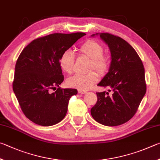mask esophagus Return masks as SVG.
Instances as JSON below:
<instances>
[{
	"label": "esophagus",
	"mask_w": 160,
	"mask_h": 160,
	"mask_svg": "<svg viewBox=\"0 0 160 160\" xmlns=\"http://www.w3.org/2000/svg\"><path fill=\"white\" fill-rule=\"evenodd\" d=\"M78 93H81V94H85L86 93V91H85V90H81V89H78Z\"/></svg>",
	"instance_id": "1"
}]
</instances>
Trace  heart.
<instances>
[{
	"label": "heart",
	"instance_id": "obj_1",
	"mask_svg": "<svg viewBox=\"0 0 160 160\" xmlns=\"http://www.w3.org/2000/svg\"><path fill=\"white\" fill-rule=\"evenodd\" d=\"M78 52L85 57L91 59L89 70L95 69L100 74L104 75L110 67L111 59L110 56L103 54L104 47L95 40H88L79 46ZM74 54L71 50H66L62 53L59 64L61 69L67 74H72L74 69ZM98 80V74L91 71L86 74H75L67 78V85L69 87L87 90Z\"/></svg>",
	"mask_w": 160,
	"mask_h": 160
}]
</instances>
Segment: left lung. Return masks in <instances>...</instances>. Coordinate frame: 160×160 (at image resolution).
I'll return each instance as SVG.
<instances>
[{
  "label": "left lung",
  "mask_w": 160,
  "mask_h": 160,
  "mask_svg": "<svg viewBox=\"0 0 160 160\" xmlns=\"http://www.w3.org/2000/svg\"><path fill=\"white\" fill-rule=\"evenodd\" d=\"M99 35L110 48L112 61L108 73L98 86L109 87L112 94L96 93L97 102L91 114L100 124L114 127L128 122L138 110L146 92L145 69L138 53L124 39L109 33Z\"/></svg>",
  "instance_id": "obj_1"
}]
</instances>
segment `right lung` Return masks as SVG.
<instances>
[{
    "mask_svg": "<svg viewBox=\"0 0 160 160\" xmlns=\"http://www.w3.org/2000/svg\"><path fill=\"white\" fill-rule=\"evenodd\" d=\"M85 35L83 32L52 33L32 41L19 55L13 91L24 115L35 124L49 127L65 117L70 98L77 90L59 87L64 81L59 59ZM57 86V90L50 93Z\"/></svg>",
    "mask_w": 160,
    "mask_h": 160,
    "instance_id": "right-lung-1",
    "label": "right lung"
}]
</instances>
